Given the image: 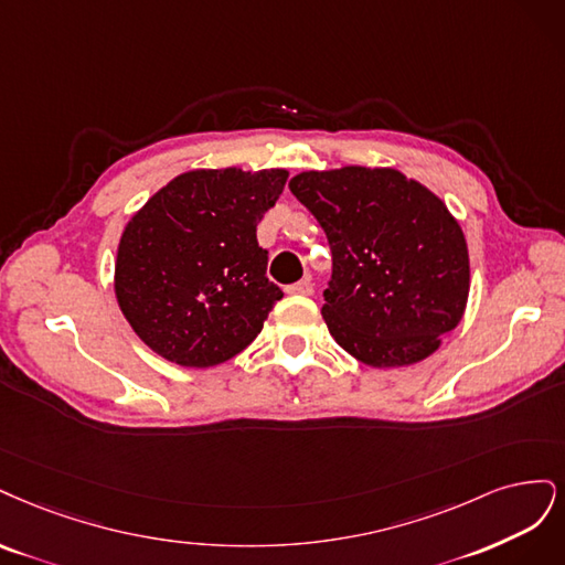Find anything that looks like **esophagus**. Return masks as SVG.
Segmentation results:
<instances>
[{"label":"esophagus","mask_w":565,"mask_h":565,"mask_svg":"<svg viewBox=\"0 0 565 565\" xmlns=\"http://www.w3.org/2000/svg\"><path fill=\"white\" fill-rule=\"evenodd\" d=\"M312 290H315L312 281H309V279H300L298 284L288 286L286 294H290V296H312Z\"/></svg>","instance_id":"1"}]
</instances>
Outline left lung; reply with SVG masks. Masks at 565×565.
Wrapping results in <instances>:
<instances>
[{
	"instance_id": "left-lung-1",
	"label": "left lung",
	"mask_w": 565,
	"mask_h": 565,
	"mask_svg": "<svg viewBox=\"0 0 565 565\" xmlns=\"http://www.w3.org/2000/svg\"><path fill=\"white\" fill-rule=\"evenodd\" d=\"M288 188L329 236L321 315L340 348L373 369L439 350L469 298L467 239L441 199L392 167L302 171Z\"/></svg>"
}]
</instances>
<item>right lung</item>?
Here are the masks:
<instances>
[{"label":"right lung","mask_w":565,"mask_h":565,"mask_svg":"<svg viewBox=\"0 0 565 565\" xmlns=\"http://www.w3.org/2000/svg\"><path fill=\"white\" fill-rule=\"evenodd\" d=\"M286 178V169H194L131 215L117 246L115 296L152 352L211 369L258 338L284 294L265 277L256 230Z\"/></svg>","instance_id":"obj_1"}]
</instances>
